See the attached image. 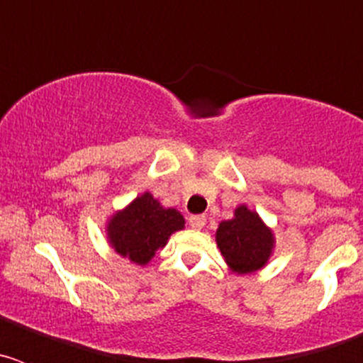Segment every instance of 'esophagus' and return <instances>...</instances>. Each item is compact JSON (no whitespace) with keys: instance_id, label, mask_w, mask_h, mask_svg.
Wrapping results in <instances>:
<instances>
[{"instance_id":"1","label":"esophagus","mask_w":363,"mask_h":363,"mask_svg":"<svg viewBox=\"0 0 363 363\" xmlns=\"http://www.w3.org/2000/svg\"><path fill=\"white\" fill-rule=\"evenodd\" d=\"M189 225H191L192 229H201V227L205 225V216H201V214H194V216L189 218Z\"/></svg>"}]
</instances>
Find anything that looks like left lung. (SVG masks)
Segmentation results:
<instances>
[{"label": "left lung", "instance_id": "8db88e82", "mask_svg": "<svg viewBox=\"0 0 363 363\" xmlns=\"http://www.w3.org/2000/svg\"><path fill=\"white\" fill-rule=\"evenodd\" d=\"M216 242L230 269L247 274L265 265L271 256L272 234L262 223L258 214L242 205L234 211L233 220L221 221Z\"/></svg>", "mask_w": 363, "mask_h": 363}]
</instances>
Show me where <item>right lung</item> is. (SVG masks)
Masks as SVG:
<instances>
[{
	"label": "right lung",
	"instance_id": "obj_1",
	"mask_svg": "<svg viewBox=\"0 0 363 363\" xmlns=\"http://www.w3.org/2000/svg\"><path fill=\"white\" fill-rule=\"evenodd\" d=\"M184 216L174 209H163L152 194L145 192L118 213L108 223V238L121 256L145 265L174 230L184 229Z\"/></svg>",
	"mask_w": 363,
	"mask_h": 363
}]
</instances>
